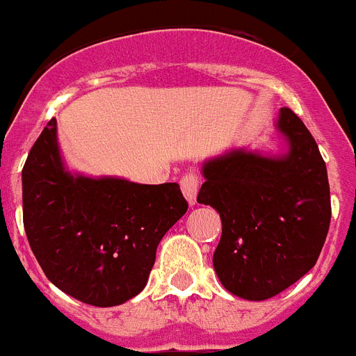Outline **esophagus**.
I'll list each match as a JSON object with an SVG mask.
<instances>
[{
  "instance_id": "obj_1",
  "label": "esophagus",
  "mask_w": 356,
  "mask_h": 356,
  "mask_svg": "<svg viewBox=\"0 0 356 356\" xmlns=\"http://www.w3.org/2000/svg\"><path fill=\"white\" fill-rule=\"evenodd\" d=\"M181 193H184L185 200L188 201V205H196V196L197 188H200V180H197L196 175H185L180 181Z\"/></svg>"
}]
</instances>
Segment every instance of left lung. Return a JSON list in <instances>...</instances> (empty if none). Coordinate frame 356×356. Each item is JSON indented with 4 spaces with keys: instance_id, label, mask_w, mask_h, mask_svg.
I'll use <instances>...</instances> for the list:
<instances>
[{
    "instance_id": "8db88e82",
    "label": "left lung",
    "mask_w": 356,
    "mask_h": 356,
    "mask_svg": "<svg viewBox=\"0 0 356 356\" xmlns=\"http://www.w3.org/2000/svg\"><path fill=\"white\" fill-rule=\"evenodd\" d=\"M276 151L242 146L203 160L197 203L217 210L213 269L242 300L280 294L316 266L330 228L326 163L298 115L280 108Z\"/></svg>"
}]
</instances>
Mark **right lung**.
Returning a JSON list of instances; mask_svg holds the SVG:
<instances>
[{
  "mask_svg": "<svg viewBox=\"0 0 356 356\" xmlns=\"http://www.w3.org/2000/svg\"><path fill=\"white\" fill-rule=\"evenodd\" d=\"M187 207L178 184L69 171L56 119L23 168V222L37 262L55 287L94 307L127 303L146 287L160 241Z\"/></svg>",
  "mask_w": 356,
  "mask_h": 356,
  "instance_id": "add662e5",
  "label": "right lung"
}]
</instances>
